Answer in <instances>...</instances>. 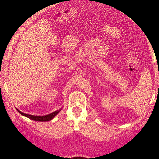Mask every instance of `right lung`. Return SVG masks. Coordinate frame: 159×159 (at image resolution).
Instances as JSON below:
<instances>
[{
    "instance_id": "1",
    "label": "right lung",
    "mask_w": 159,
    "mask_h": 159,
    "mask_svg": "<svg viewBox=\"0 0 159 159\" xmlns=\"http://www.w3.org/2000/svg\"><path fill=\"white\" fill-rule=\"evenodd\" d=\"M16 110L21 115H23V116H25L27 118H29V119H31V120H36V121H41V122H45V121H49V120H52L53 119H54V118L56 116H57V115L59 112H60L61 110H62V108L59 109V110L55 111H54V112H52L51 114L45 115V116H35V115L27 114L22 112L21 111H20L19 110H18V109H16Z\"/></svg>"
}]
</instances>
